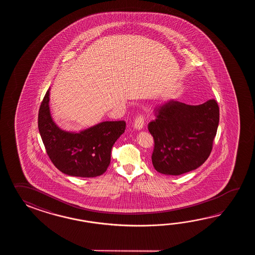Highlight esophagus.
<instances>
[{"mask_svg":"<svg viewBox=\"0 0 255 255\" xmlns=\"http://www.w3.org/2000/svg\"><path fill=\"white\" fill-rule=\"evenodd\" d=\"M145 124V118L143 115L139 114L136 116L135 119V122H134V128L135 129H141Z\"/></svg>","mask_w":255,"mask_h":255,"instance_id":"34e87169","label":"esophagus"}]
</instances>
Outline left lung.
<instances>
[{
    "mask_svg": "<svg viewBox=\"0 0 255 255\" xmlns=\"http://www.w3.org/2000/svg\"><path fill=\"white\" fill-rule=\"evenodd\" d=\"M154 113L147 128L154 138L151 159L157 171L178 176L206 161L220 120L215 99L198 106L170 100Z\"/></svg>",
    "mask_w": 255,
    "mask_h": 255,
    "instance_id": "left-lung-1",
    "label": "left lung"
}]
</instances>
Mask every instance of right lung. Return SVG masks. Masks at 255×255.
<instances>
[{
    "mask_svg": "<svg viewBox=\"0 0 255 255\" xmlns=\"http://www.w3.org/2000/svg\"><path fill=\"white\" fill-rule=\"evenodd\" d=\"M49 93L39 109L38 128L51 161L69 176L102 175L110 164L112 146L125 131V121H105L78 133L62 130L51 117Z\"/></svg>",
    "mask_w": 255,
    "mask_h": 255,
    "instance_id": "1",
    "label": "right lung"
}]
</instances>
